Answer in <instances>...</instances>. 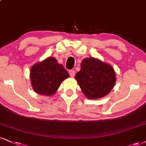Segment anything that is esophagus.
<instances>
[{"mask_svg": "<svg viewBox=\"0 0 146 146\" xmlns=\"http://www.w3.org/2000/svg\"><path fill=\"white\" fill-rule=\"evenodd\" d=\"M69 74L71 77H74L75 74V71L74 70H69Z\"/></svg>", "mask_w": 146, "mask_h": 146, "instance_id": "esophagus-1", "label": "esophagus"}]
</instances>
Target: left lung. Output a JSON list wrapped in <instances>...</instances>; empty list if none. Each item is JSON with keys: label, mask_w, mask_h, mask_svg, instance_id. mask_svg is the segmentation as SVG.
Here are the masks:
<instances>
[{"label": "left lung", "mask_w": 146, "mask_h": 146, "mask_svg": "<svg viewBox=\"0 0 146 146\" xmlns=\"http://www.w3.org/2000/svg\"><path fill=\"white\" fill-rule=\"evenodd\" d=\"M116 74L110 65L93 57L85 58L75 78L89 99H99L110 92L116 82Z\"/></svg>", "instance_id": "left-lung-1"}]
</instances>
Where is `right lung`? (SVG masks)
<instances>
[{
    "label": "right lung",
    "mask_w": 146,
    "mask_h": 146,
    "mask_svg": "<svg viewBox=\"0 0 146 146\" xmlns=\"http://www.w3.org/2000/svg\"><path fill=\"white\" fill-rule=\"evenodd\" d=\"M69 74L54 57H48L34 65L30 70V79L33 89L40 95H51L58 89Z\"/></svg>",
    "instance_id": "obj_1"
}]
</instances>
